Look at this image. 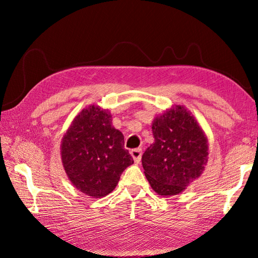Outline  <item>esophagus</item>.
<instances>
[{
  "label": "esophagus",
  "instance_id": "esophagus-1",
  "mask_svg": "<svg viewBox=\"0 0 258 258\" xmlns=\"http://www.w3.org/2000/svg\"><path fill=\"white\" fill-rule=\"evenodd\" d=\"M131 155H132L135 163H140L142 158V150L141 149H134L131 151Z\"/></svg>",
  "mask_w": 258,
  "mask_h": 258
}]
</instances>
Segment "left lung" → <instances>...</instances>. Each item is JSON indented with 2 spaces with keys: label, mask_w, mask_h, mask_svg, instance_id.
I'll use <instances>...</instances> for the list:
<instances>
[{
  "label": "left lung",
  "mask_w": 258,
  "mask_h": 258,
  "mask_svg": "<svg viewBox=\"0 0 258 258\" xmlns=\"http://www.w3.org/2000/svg\"><path fill=\"white\" fill-rule=\"evenodd\" d=\"M155 142L144 152L142 165L158 195H177L199 178L208 158L204 131L183 106H173L152 125Z\"/></svg>",
  "instance_id": "left-lung-1"
}]
</instances>
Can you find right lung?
<instances>
[{
  "label": "right lung",
  "mask_w": 258,
  "mask_h": 258,
  "mask_svg": "<svg viewBox=\"0 0 258 258\" xmlns=\"http://www.w3.org/2000/svg\"><path fill=\"white\" fill-rule=\"evenodd\" d=\"M62 163L76 188L94 199L111 193L124 169L134 163L124 136L106 109L91 105L76 116L61 144Z\"/></svg>",
  "instance_id": "right-lung-1"
}]
</instances>
